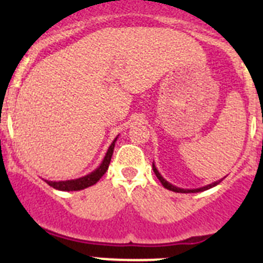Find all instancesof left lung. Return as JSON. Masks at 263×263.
<instances>
[{"instance_id": "obj_1", "label": "left lung", "mask_w": 263, "mask_h": 263, "mask_svg": "<svg viewBox=\"0 0 263 263\" xmlns=\"http://www.w3.org/2000/svg\"><path fill=\"white\" fill-rule=\"evenodd\" d=\"M153 170H154V174H155V175H157V178L159 179V182L162 183V185H163L164 188H167V190H170V191L180 192V194H195V192L206 191V190H210V188H212V187H215V185H217L218 183H220L222 180V179H221V180H217V182L211 183V184L204 185V187H200V188H194V190H184V188H179V187H176V185L171 184V183H170V182H167L166 179H164L163 176L160 175V173H159V171H158L157 167H155L154 162H153Z\"/></svg>"}]
</instances>
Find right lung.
I'll list each match as a JSON object with an SVG mask.
<instances>
[{"label": "right lung", "mask_w": 263, "mask_h": 263, "mask_svg": "<svg viewBox=\"0 0 263 263\" xmlns=\"http://www.w3.org/2000/svg\"><path fill=\"white\" fill-rule=\"evenodd\" d=\"M118 137H116L113 139V142L109 146L108 152H106L105 157H104L103 162L100 163V166L96 170H93L92 173L88 174L85 176H81L78 179H71V180H62V182H51V180H46L48 185H51L55 190H59V191H80V190H84V188L90 187V185L96 184L99 182L101 176L106 173L108 170L109 163H110L111 155H113V150H115V143L117 141Z\"/></svg>", "instance_id": "right-lung-1"}]
</instances>
